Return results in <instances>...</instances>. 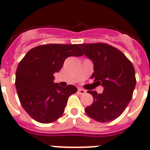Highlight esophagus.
Wrapping results in <instances>:
<instances>
[{
  "label": "esophagus",
  "mask_w": 150,
  "mask_h": 150,
  "mask_svg": "<svg viewBox=\"0 0 150 150\" xmlns=\"http://www.w3.org/2000/svg\"><path fill=\"white\" fill-rule=\"evenodd\" d=\"M77 92L79 93L80 94H84L86 93V91L83 89H81V88H78V90H77Z\"/></svg>",
  "instance_id": "34e87169"
}]
</instances>
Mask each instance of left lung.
Returning a JSON list of instances; mask_svg holds the SVG:
<instances>
[{"mask_svg":"<svg viewBox=\"0 0 150 150\" xmlns=\"http://www.w3.org/2000/svg\"><path fill=\"white\" fill-rule=\"evenodd\" d=\"M83 54L93 61L91 78L103 86V92L88 90L94 98L85 111L91 119L101 123L115 120L131 101L136 86L135 69L124 53L103 43L79 44Z\"/></svg>","mask_w":150,"mask_h":150,"instance_id":"8db88e82","label":"left lung"}]
</instances>
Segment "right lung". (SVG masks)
Wrapping results in <instances>:
<instances>
[{
    "instance_id": "add662e5",
    "label": "right lung",
    "mask_w": 150,
    "mask_h": 150,
    "mask_svg": "<svg viewBox=\"0 0 150 150\" xmlns=\"http://www.w3.org/2000/svg\"><path fill=\"white\" fill-rule=\"evenodd\" d=\"M83 53L79 44H43L26 53L16 71L15 86L21 105L30 117L42 124L52 123L63 115L68 98L76 93L73 85L66 87L54 83L69 56Z\"/></svg>"
}]
</instances>
